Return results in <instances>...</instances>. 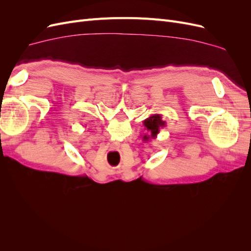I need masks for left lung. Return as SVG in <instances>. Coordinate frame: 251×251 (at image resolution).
I'll use <instances>...</instances> for the list:
<instances>
[{
  "instance_id": "8db88e82",
  "label": "left lung",
  "mask_w": 251,
  "mask_h": 251,
  "mask_svg": "<svg viewBox=\"0 0 251 251\" xmlns=\"http://www.w3.org/2000/svg\"><path fill=\"white\" fill-rule=\"evenodd\" d=\"M143 126L147 133L146 135H143L142 140L149 141L151 139L157 138V135L160 132V128L164 127L166 123L162 120L160 114H155V115H151L146 120H143Z\"/></svg>"
}]
</instances>
